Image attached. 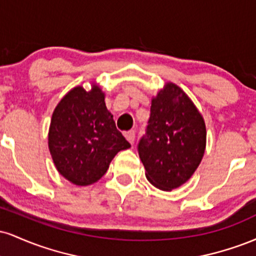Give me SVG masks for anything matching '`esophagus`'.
Instances as JSON below:
<instances>
[{
  "label": "esophagus",
  "mask_w": 256,
  "mask_h": 256,
  "mask_svg": "<svg viewBox=\"0 0 256 256\" xmlns=\"http://www.w3.org/2000/svg\"><path fill=\"white\" fill-rule=\"evenodd\" d=\"M125 137H126V140H128V142L131 143V144H134V137H136V132H134V130H130V131L125 132Z\"/></svg>",
  "instance_id": "34e87169"
}]
</instances>
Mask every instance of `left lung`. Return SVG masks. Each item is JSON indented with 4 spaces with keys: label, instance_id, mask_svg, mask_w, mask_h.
Masks as SVG:
<instances>
[{
    "label": "left lung",
    "instance_id": "8db88e82",
    "mask_svg": "<svg viewBox=\"0 0 256 256\" xmlns=\"http://www.w3.org/2000/svg\"><path fill=\"white\" fill-rule=\"evenodd\" d=\"M204 148L202 116L180 88L166 84L152 98L146 134L137 144L146 179L161 190L180 186L198 168Z\"/></svg>",
    "mask_w": 256,
    "mask_h": 256
}]
</instances>
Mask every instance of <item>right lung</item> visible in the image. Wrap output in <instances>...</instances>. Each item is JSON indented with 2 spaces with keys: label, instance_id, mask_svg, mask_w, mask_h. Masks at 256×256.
I'll use <instances>...</instances> for the list:
<instances>
[{
  "label": "right lung",
  "instance_id": "right-lung-1",
  "mask_svg": "<svg viewBox=\"0 0 256 256\" xmlns=\"http://www.w3.org/2000/svg\"><path fill=\"white\" fill-rule=\"evenodd\" d=\"M116 126L98 86H77L56 106L49 128V150L58 171L76 185L98 182L118 152L130 148Z\"/></svg>",
  "mask_w": 256,
  "mask_h": 256
}]
</instances>
